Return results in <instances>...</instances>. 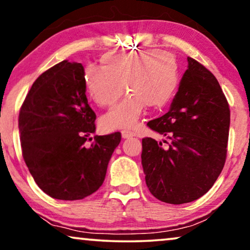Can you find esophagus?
<instances>
[{
	"label": "esophagus",
	"instance_id": "34e87169",
	"mask_svg": "<svg viewBox=\"0 0 250 250\" xmlns=\"http://www.w3.org/2000/svg\"><path fill=\"white\" fill-rule=\"evenodd\" d=\"M132 136H135V133H133L131 131H123L122 132V138L123 139H129Z\"/></svg>",
	"mask_w": 250,
	"mask_h": 250
}]
</instances>
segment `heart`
Returning a JSON list of instances; mask_svg holds the SVG:
<instances>
[{
  "label": "heart",
  "mask_w": 250,
  "mask_h": 250,
  "mask_svg": "<svg viewBox=\"0 0 250 250\" xmlns=\"http://www.w3.org/2000/svg\"><path fill=\"white\" fill-rule=\"evenodd\" d=\"M102 66L87 64L84 84L90 98L99 107H109L128 95L101 117L105 131L131 129L138 125L146 105L164 108L179 90V63L170 53L157 50L107 54Z\"/></svg>",
  "instance_id": "obj_1"
}]
</instances>
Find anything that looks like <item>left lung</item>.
Returning a JSON list of instances; mask_svg holds the SVG:
<instances>
[{
  "label": "left lung",
  "mask_w": 250,
  "mask_h": 250,
  "mask_svg": "<svg viewBox=\"0 0 250 250\" xmlns=\"http://www.w3.org/2000/svg\"><path fill=\"white\" fill-rule=\"evenodd\" d=\"M167 146L142 139V167L157 199L181 205L204 196L227 158L230 108L216 77L192 58L168 112L148 124Z\"/></svg>",
  "instance_id": "left-lung-1"
}]
</instances>
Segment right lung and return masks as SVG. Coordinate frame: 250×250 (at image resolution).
Segmentation results:
<instances>
[{
	"label": "right lung",
	"instance_id": "1",
	"mask_svg": "<svg viewBox=\"0 0 250 250\" xmlns=\"http://www.w3.org/2000/svg\"><path fill=\"white\" fill-rule=\"evenodd\" d=\"M82 63L63 60L39 76L19 112L22 157L40 189L54 199L78 200L104 183L119 132L95 135ZM88 140H92L90 138Z\"/></svg>",
	"mask_w": 250,
	"mask_h": 250
}]
</instances>
